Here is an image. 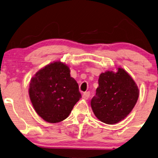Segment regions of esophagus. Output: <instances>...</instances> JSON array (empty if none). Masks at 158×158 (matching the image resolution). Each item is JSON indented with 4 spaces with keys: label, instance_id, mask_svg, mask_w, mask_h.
<instances>
[{
    "label": "esophagus",
    "instance_id": "1",
    "mask_svg": "<svg viewBox=\"0 0 158 158\" xmlns=\"http://www.w3.org/2000/svg\"><path fill=\"white\" fill-rule=\"evenodd\" d=\"M89 96H90V92L89 91L85 92L84 93V94L82 95V98H84V100H87L89 99Z\"/></svg>",
    "mask_w": 158,
    "mask_h": 158
}]
</instances>
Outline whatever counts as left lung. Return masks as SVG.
I'll return each instance as SVG.
<instances>
[{"label": "left lung", "instance_id": "8db88e82", "mask_svg": "<svg viewBox=\"0 0 158 158\" xmlns=\"http://www.w3.org/2000/svg\"><path fill=\"white\" fill-rule=\"evenodd\" d=\"M101 73L96 96L91 106L94 114L104 123L114 124L127 117L133 110L139 90L132 77L124 69Z\"/></svg>", "mask_w": 158, "mask_h": 158}]
</instances>
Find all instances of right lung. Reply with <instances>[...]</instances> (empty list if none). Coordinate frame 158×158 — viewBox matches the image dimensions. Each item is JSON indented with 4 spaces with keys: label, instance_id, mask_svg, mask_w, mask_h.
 <instances>
[{
    "label": "right lung",
    "instance_id": "add662e5",
    "mask_svg": "<svg viewBox=\"0 0 158 158\" xmlns=\"http://www.w3.org/2000/svg\"><path fill=\"white\" fill-rule=\"evenodd\" d=\"M29 94L36 113L49 123L65 119L81 98L69 67L60 61L48 64L35 74Z\"/></svg>",
    "mask_w": 158,
    "mask_h": 158
}]
</instances>
